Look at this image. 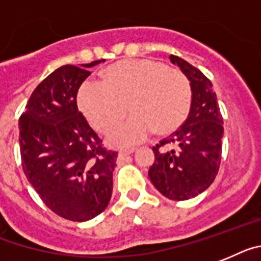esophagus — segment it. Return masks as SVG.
I'll return each mask as SVG.
<instances>
[{
	"label": "esophagus",
	"instance_id": "obj_1",
	"mask_svg": "<svg viewBox=\"0 0 261 261\" xmlns=\"http://www.w3.org/2000/svg\"><path fill=\"white\" fill-rule=\"evenodd\" d=\"M135 151V148H130V150H123V151H119V154H118V158L119 159H124L126 156H128L130 154H133Z\"/></svg>",
	"mask_w": 261,
	"mask_h": 261
}]
</instances>
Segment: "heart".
Listing matches in <instances>:
<instances>
[{
	"instance_id": "1",
	"label": "heart",
	"mask_w": 261,
	"mask_h": 261,
	"mask_svg": "<svg viewBox=\"0 0 261 261\" xmlns=\"http://www.w3.org/2000/svg\"><path fill=\"white\" fill-rule=\"evenodd\" d=\"M191 83L185 73L166 63L135 58L115 63L105 71V82L86 80L78 89L76 102L89 123L106 133L115 126L107 142L115 147H130L155 131L168 135L187 119L191 109Z\"/></svg>"
}]
</instances>
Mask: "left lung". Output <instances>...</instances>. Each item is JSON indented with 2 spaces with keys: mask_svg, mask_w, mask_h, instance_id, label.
<instances>
[{
  "mask_svg": "<svg viewBox=\"0 0 261 261\" xmlns=\"http://www.w3.org/2000/svg\"><path fill=\"white\" fill-rule=\"evenodd\" d=\"M191 83V109L183 126L154 147L148 176L158 191L171 200H187L205 191L222 161L223 119L211 81L187 61L170 56ZM173 150L161 153L159 147Z\"/></svg>",
  "mask_w": 261,
  "mask_h": 261,
  "instance_id": "left-lung-1",
  "label": "left lung"
}]
</instances>
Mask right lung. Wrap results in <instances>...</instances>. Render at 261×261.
Returning a JSON list of instances; mask_svg holds the SVG:
<instances>
[{"label": "right lung", "mask_w": 261, "mask_h": 261, "mask_svg": "<svg viewBox=\"0 0 261 261\" xmlns=\"http://www.w3.org/2000/svg\"><path fill=\"white\" fill-rule=\"evenodd\" d=\"M102 62L54 70L33 91L19 118L26 178L53 212L73 222L99 215L113 194L118 152L100 146L76 106V93L89 69Z\"/></svg>", "instance_id": "obj_1"}]
</instances>
